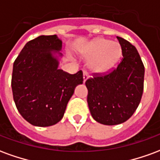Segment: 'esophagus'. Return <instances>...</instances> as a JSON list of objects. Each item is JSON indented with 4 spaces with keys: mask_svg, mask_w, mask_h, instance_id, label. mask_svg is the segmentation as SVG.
Here are the masks:
<instances>
[{
    "mask_svg": "<svg viewBox=\"0 0 160 160\" xmlns=\"http://www.w3.org/2000/svg\"><path fill=\"white\" fill-rule=\"evenodd\" d=\"M88 78H89V76H88V73H87V72H84L83 73V82L84 83L86 82V80H87Z\"/></svg>",
    "mask_w": 160,
    "mask_h": 160,
    "instance_id": "1",
    "label": "esophagus"
}]
</instances>
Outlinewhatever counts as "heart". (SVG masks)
I'll use <instances>...</instances> for the list:
<instances>
[{
    "label": "heart",
    "mask_w": 160,
    "mask_h": 160,
    "mask_svg": "<svg viewBox=\"0 0 160 160\" xmlns=\"http://www.w3.org/2000/svg\"><path fill=\"white\" fill-rule=\"evenodd\" d=\"M121 55L120 44L104 38H97L92 41L82 52V56L90 58L88 66L93 73L109 71L117 64Z\"/></svg>",
    "instance_id": "heart-1"
}]
</instances>
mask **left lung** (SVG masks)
Instances as JSON below:
<instances>
[{"instance_id": "8db88e82", "label": "left lung", "mask_w": 160, "mask_h": 160, "mask_svg": "<svg viewBox=\"0 0 160 160\" xmlns=\"http://www.w3.org/2000/svg\"><path fill=\"white\" fill-rule=\"evenodd\" d=\"M117 38L122 54L118 68L107 74L96 73L86 81L91 115L104 125H117L129 119L144 88L145 68L137 49L122 38Z\"/></svg>"}]
</instances>
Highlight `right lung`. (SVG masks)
Returning a JSON list of instances; mask_svg holds the SVG:
<instances>
[{
    "mask_svg": "<svg viewBox=\"0 0 160 160\" xmlns=\"http://www.w3.org/2000/svg\"><path fill=\"white\" fill-rule=\"evenodd\" d=\"M62 46L56 35L38 37L26 42L13 62V100L23 118L34 126L62 120L75 87L83 83L81 70L70 74L58 69Z\"/></svg>",
    "mask_w": 160,
    "mask_h": 160,
    "instance_id": "right-lung-1",
    "label": "right lung"
}]
</instances>
